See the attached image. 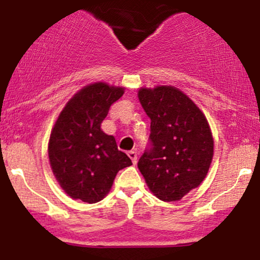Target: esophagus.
Returning <instances> with one entry per match:
<instances>
[{
  "instance_id": "obj_1",
  "label": "esophagus",
  "mask_w": 260,
  "mask_h": 260,
  "mask_svg": "<svg viewBox=\"0 0 260 260\" xmlns=\"http://www.w3.org/2000/svg\"><path fill=\"white\" fill-rule=\"evenodd\" d=\"M127 156L130 157V159L133 161L134 165H136V162H138V152H136L135 150L129 151V152H127Z\"/></svg>"
}]
</instances>
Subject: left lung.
Segmentation results:
<instances>
[{
  "mask_svg": "<svg viewBox=\"0 0 260 260\" xmlns=\"http://www.w3.org/2000/svg\"><path fill=\"white\" fill-rule=\"evenodd\" d=\"M139 99L151 119V134L138 167L159 200L178 201L208 174L214 154L209 122L176 87L141 88Z\"/></svg>",
  "mask_w": 260,
  "mask_h": 260,
  "instance_id": "8db88e82",
  "label": "left lung"
}]
</instances>
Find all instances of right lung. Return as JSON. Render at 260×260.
Listing matches in <instances>:
<instances>
[{
	"mask_svg": "<svg viewBox=\"0 0 260 260\" xmlns=\"http://www.w3.org/2000/svg\"><path fill=\"white\" fill-rule=\"evenodd\" d=\"M122 94V87L103 82L86 86L67 102L52 127L48 148L52 173L72 199L98 203L109 193L116 173L133 165L118 150L114 136L101 129Z\"/></svg>",
	"mask_w": 260,
	"mask_h": 260,
	"instance_id": "right-lung-1",
	"label": "right lung"
}]
</instances>
